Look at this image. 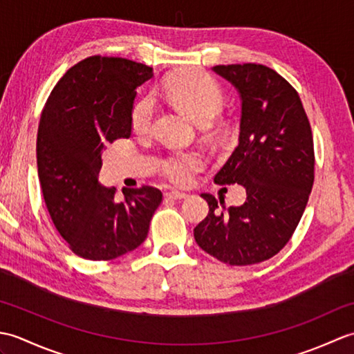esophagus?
<instances>
[{"label": "esophagus", "mask_w": 354, "mask_h": 354, "mask_svg": "<svg viewBox=\"0 0 354 354\" xmlns=\"http://www.w3.org/2000/svg\"><path fill=\"white\" fill-rule=\"evenodd\" d=\"M164 196L167 199H171V201H179V199H185L187 194L183 192H167Z\"/></svg>", "instance_id": "esophagus-1"}]
</instances>
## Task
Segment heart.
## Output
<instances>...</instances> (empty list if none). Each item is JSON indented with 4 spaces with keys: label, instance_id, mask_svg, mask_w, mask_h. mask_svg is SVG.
Returning <instances> with one entry per match:
<instances>
[{
    "label": "heart",
    "instance_id": "obj_1",
    "mask_svg": "<svg viewBox=\"0 0 354 354\" xmlns=\"http://www.w3.org/2000/svg\"><path fill=\"white\" fill-rule=\"evenodd\" d=\"M160 94L173 106L183 111L199 124H208L219 114L225 97L219 85L198 70H181L164 80ZM153 108L149 99L140 100L132 109V129L146 133L152 124ZM205 158L198 152L171 153L161 162L162 175L176 185H187L204 169Z\"/></svg>",
    "mask_w": 354,
    "mask_h": 354
}]
</instances>
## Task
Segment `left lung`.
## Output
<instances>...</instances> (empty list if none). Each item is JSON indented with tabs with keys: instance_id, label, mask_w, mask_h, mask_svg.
Wrapping results in <instances>:
<instances>
[{
	"instance_id": "left-lung-1",
	"label": "left lung",
	"mask_w": 354,
	"mask_h": 354,
	"mask_svg": "<svg viewBox=\"0 0 354 354\" xmlns=\"http://www.w3.org/2000/svg\"><path fill=\"white\" fill-rule=\"evenodd\" d=\"M213 70L242 99L239 146L214 183L243 185L246 201L225 214L223 201L202 194L209 209L194 239L227 265H254L283 250L304 213L315 179L312 129L297 89L272 68L232 64Z\"/></svg>"
}]
</instances>
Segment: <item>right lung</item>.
<instances>
[{"mask_svg": "<svg viewBox=\"0 0 354 354\" xmlns=\"http://www.w3.org/2000/svg\"><path fill=\"white\" fill-rule=\"evenodd\" d=\"M152 68L124 57L89 56L53 88L36 140L37 175L53 223L70 250L88 260H112L145 242L162 193L150 185L124 199L99 184L106 142L129 138L137 88Z\"/></svg>", "mask_w": 354, "mask_h": 354, "instance_id": "1", "label": "right lung"}]
</instances>
